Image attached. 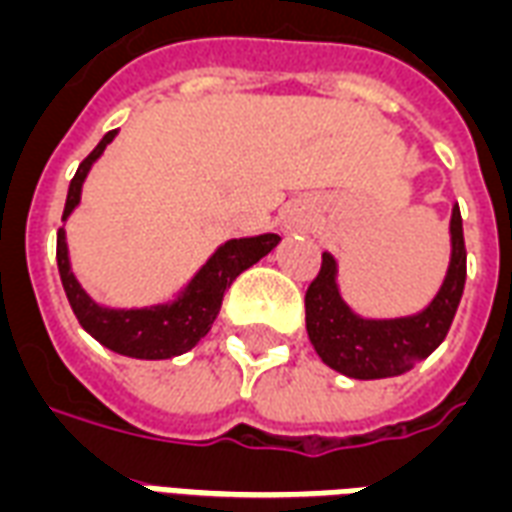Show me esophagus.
<instances>
[{
  "label": "esophagus",
  "mask_w": 512,
  "mask_h": 512,
  "mask_svg": "<svg viewBox=\"0 0 512 512\" xmlns=\"http://www.w3.org/2000/svg\"><path fill=\"white\" fill-rule=\"evenodd\" d=\"M294 221H297V224H299V218H294Z\"/></svg>",
  "instance_id": "1"
}]
</instances>
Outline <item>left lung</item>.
<instances>
[{
  "mask_svg": "<svg viewBox=\"0 0 512 512\" xmlns=\"http://www.w3.org/2000/svg\"><path fill=\"white\" fill-rule=\"evenodd\" d=\"M467 280V251L459 205L451 213V261L440 291L421 313L364 318L353 313L337 286V261L324 253L321 272L305 294L307 337L326 367L356 380L394 378L443 343Z\"/></svg>",
  "mask_w": 512,
  "mask_h": 512,
  "instance_id": "left-lung-1",
  "label": "left lung"
}]
</instances>
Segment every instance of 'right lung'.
I'll list each match as a JSON object with an SVG mask.
<instances>
[{
    "label": "right lung",
    "mask_w": 512,
    "mask_h": 512,
    "mask_svg": "<svg viewBox=\"0 0 512 512\" xmlns=\"http://www.w3.org/2000/svg\"><path fill=\"white\" fill-rule=\"evenodd\" d=\"M113 132H107L94 151L80 161L75 178L69 183L67 205L61 221H67L72 210L80 205V191L86 183L94 161L105 153V148L115 140ZM280 242L278 234H256V237H240L218 245L210 259L199 267L194 278L188 280L172 302H161L151 307H107L86 294L80 286L72 264H69V248L64 226L56 234V264H59L61 286L69 299L72 313L78 315L80 326L86 329L96 343H102L113 353L129 356V359H172L180 353L191 351L194 345L210 332L215 315L221 310L224 291L232 286V280L264 259Z\"/></svg>",
    "instance_id": "add662e5"
}]
</instances>
